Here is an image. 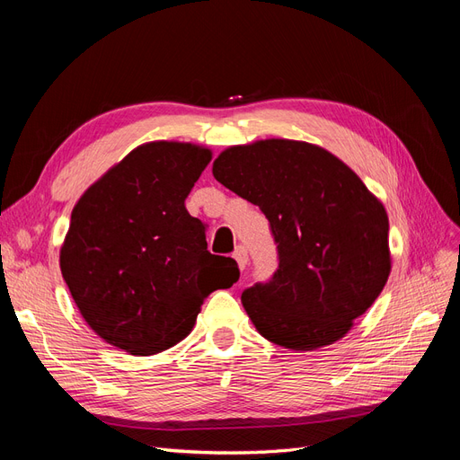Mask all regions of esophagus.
<instances>
[{
    "instance_id": "34e87169",
    "label": "esophagus",
    "mask_w": 460,
    "mask_h": 460,
    "mask_svg": "<svg viewBox=\"0 0 460 460\" xmlns=\"http://www.w3.org/2000/svg\"><path fill=\"white\" fill-rule=\"evenodd\" d=\"M234 259H235V262H238L240 270H243V269L247 267V261H249L247 249H245V247H238V249H235V252H234Z\"/></svg>"
}]
</instances>
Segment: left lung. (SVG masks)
<instances>
[{
	"label": "left lung",
	"mask_w": 460,
	"mask_h": 460,
	"mask_svg": "<svg viewBox=\"0 0 460 460\" xmlns=\"http://www.w3.org/2000/svg\"><path fill=\"white\" fill-rule=\"evenodd\" d=\"M213 176L261 208L278 243L272 280L242 294L261 336L291 351L345 338L392 272L384 203L328 149L284 137L226 147Z\"/></svg>",
	"instance_id": "8db88e82"
}]
</instances>
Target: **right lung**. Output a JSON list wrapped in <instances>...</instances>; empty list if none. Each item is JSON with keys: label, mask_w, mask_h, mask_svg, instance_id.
Returning <instances> with one entry per match:
<instances>
[{"label": "right lung", "mask_w": 460, "mask_h": 460, "mask_svg": "<svg viewBox=\"0 0 460 460\" xmlns=\"http://www.w3.org/2000/svg\"><path fill=\"white\" fill-rule=\"evenodd\" d=\"M211 159L199 144H142L73 208L61 274L86 324L128 355L182 341L208 294L238 282V262L207 252L205 225L186 208Z\"/></svg>", "instance_id": "obj_1"}]
</instances>
